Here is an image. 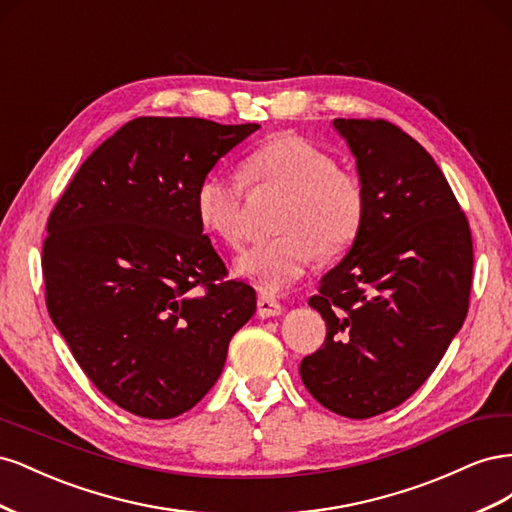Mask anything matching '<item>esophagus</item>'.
Here are the masks:
<instances>
[{
    "instance_id": "obj_1",
    "label": "esophagus",
    "mask_w": 512,
    "mask_h": 512,
    "mask_svg": "<svg viewBox=\"0 0 512 512\" xmlns=\"http://www.w3.org/2000/svg\"><path fill=\"white\" fill-rule=\"evenodd\" d=\"M282 312H284V307L275 297H271V294H267V292L258 294V316L260 318H273V316H280Z\"/></svg>"
}]
</instances>
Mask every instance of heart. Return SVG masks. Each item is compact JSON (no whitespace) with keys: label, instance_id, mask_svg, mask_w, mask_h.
Masks as SVG:
<instances>
[{"label":"heart","instance_id":"obj_1","mask_svg":"<svg viewBox=\"0 0 512 512\" xmlns=\"http://www.w3.org/2000/svg\"><path fill=\"white\" fill-rule=\"evenodd\" d=\"M254 188L284 192L275 228L280 237L247 250L237 271L265 292L297 284L318 256H337L359 237L367 196L363 181L335 166L327 151L297 134L269 138L243 162ZM243 181L211 173L198 183L194 209L200 226L228 247L243 241Z\"/></svg>","mask_w":512,"mask_h":512}]
</instances>
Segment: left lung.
Listing matches in <instances>:
<instances>
[{
	"label": "left lung",
	"instance_id": "1",
	"mask_svg": "<svg viewBox=\"0 0 512 512\" xmlns=\"http://www.w3.org/2000/svg\"><path fill=\"white\" fill-rule=\"evenodd\" d=\"M363 181L367 207L346 258L309 305L327 322L301 380L331 412L393 410L438 367L468 316L472 232L429 153L384 119H335Z\"/></svg>",
	"mask_w": 512,
	"mask_h": 512
}]
</instances>
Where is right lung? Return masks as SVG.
<instances>
[{
	"instance_id": "obj_1",
	"label": "right lung",
	"mask_w": 512,
	"mask_h": 512,
	"mask_svg": "<svg viewBox=\"0 0 512 512\" xmlns=\"http://www.w3.org/2000/svg\"><path fill=\"white\" fill-rule=\"evenodd\" d=\"M198 117H138L81 164L42 245L46 307L96 389L143 418L194 408L220 378L256 292L194 209L198 183L254 134Z\"/></svg>"
}]
</instances>
